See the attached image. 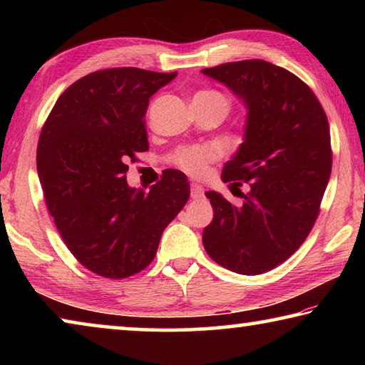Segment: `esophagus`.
Wrapping results in <instances>:
<instances>
[{"label": "esophagus", "instance_id": "obj_1", "mask_svg": "<svg viewBox=\"0 0 365 365\" xmlns=\"http://www.w3.org/2000/svg\"><path fill=\"white\" fill-rule=\"evenodd\" d=\"M191 200H200L205 195V188L200 183H191Z\"/></svg>", "mask_w": 365, "mask_h": 365}]
</instances>
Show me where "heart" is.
I'll use <instances>...</instances> for the list:
<instances>
[{
  "mask_svg": "<svg viewBox=\"0 0 365 365\" xmlns=\"http://www.w3.org/2000/svg\"><path fill=\"white\" fill-rule=\"evenodd\" d=\"M193 101H209V103H219L228 110V98L217 90H202L200 93L195 95ZM219 158V153L212 146L206 145H193V146H183L172 154V164L177 168L187 172L190 175L200 177L206 172L207 164L212 163Z\"/></svg>",
  "mask_w": 365,
  "mask_h": 365,
  "instance_id": "b5f03b06",
  "label": "heart"
}]
</instances>
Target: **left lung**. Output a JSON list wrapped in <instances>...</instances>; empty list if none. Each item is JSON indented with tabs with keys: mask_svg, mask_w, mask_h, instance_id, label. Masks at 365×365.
I'll use <instances>...</instances> for the list:
<instances>
[{
	"mask_svg": "<svg viewBox=\"0 0 365 365\" xmlns=\"http://www.w3.org/2000/svg\"><path fill=\"white\" fill-rule=\"evenodd\" d=\"M202 73L227 85L248 108L245 141L222 180L248 184L242 206L206 191L214 219L202 232L212 261L243 275L272 270L304 243L331 172L330 127L309 86L262 59L225 63Z\"/></svg>",
	"mask_w": 365,
	"mask_h": 365,
	"instance_id": "left-lung-1",
	"label": "left lung"
}]
</instances>
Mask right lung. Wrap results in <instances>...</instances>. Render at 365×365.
Segmentation results:
<instances>
[{
	"label": "right lung",
	"instance_id": "obj_1",
	"mask_svg": "<svg viewBox=\"0 0 365 365\" xmlns=\"http://www.w3.org/2000/svg\"><path fill=\"white\" fill-rule=\"evenodd\" d=\"M177 72L113 67L78 78L58 98L41 128L36 170L46 207L77 261L104 279L138 274L160 235L190 197L180 170L150 191L127 183L128 160L150 150V98Z\"/></svg>",
	"mask_w": 365,
	"mask_h": 365
}]
</instances>
